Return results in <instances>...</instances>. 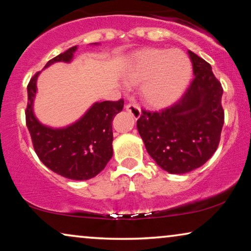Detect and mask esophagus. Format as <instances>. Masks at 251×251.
I'll return each instance as SVG.
<instances>
[{
	"mask_svg": "<svg viewBox=\"0 0 251 251\" xmlns=\"http://www.w3.org/2000/svg\"><path fill=\"white\" fill-rule=\"evenodd\" d=\"M126 110L128 111L129 113L131 114L134 119L140 118V115H141V110H140V107L138 106L137 104H134V103H129V104H126Z\"/></svg>",
	"mask_w": 251,
	"mask_h": 251,
	"instance_id": "1",
	"label": "esophagus"
}]
</instances>
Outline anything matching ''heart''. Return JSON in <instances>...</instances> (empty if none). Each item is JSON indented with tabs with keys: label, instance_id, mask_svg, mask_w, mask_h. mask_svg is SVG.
<instances>
[{
	"label": "heart",
	"instance_id": "b5f03b06",
	"mask_svg": "<svg viewBox=\"0 0 251 251\" xmlns=\"http://www.w3.org/2000/svg\"><path fill=\"white\" fill-rule=\"evenodd\" d=\"M191 62L179 50H144L134 56L125 75L128 85H140V96L154 107L177 100L190 80Z\"/></svg>",
	"mask_w": 251,
	"mask_h": 251
}]
</instances>
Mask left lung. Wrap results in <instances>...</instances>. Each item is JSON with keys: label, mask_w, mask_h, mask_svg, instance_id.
<instances>
[{"label": "left lung", "mask_w": 251, "mask_h": 251, "mask_svg": "<svg viewBox=\"0 0 251 251\" xmlns=\"http://www.w3.org/2000/svg\"><path fill=\"white\" fill-rule=\"evenodd\" d=\"M194 80L173 105L158 112L143 110L137 129L159 168L183 174L201 168L219 146L224 123L223 88L204 59L188 50Z\"/></svg>", "instance_id": "obj_1"}]
</instances>
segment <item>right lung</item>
<instances>
[{"mask_svg": "<svg viewBox=\"0 0 251 251\" xmlns=\"http://www.w3.org/2000/svg\"><path fill=\"white\" fill-rule=\"evenodd\" d=\"M97 45V43H94ZM77 46L50 60L45 68L56 62L70 63ZM37 72L28 83L26 123L34 150L44 164L71 180H89L104 170L113 156L112 122L122 111L125 100L97 101L77 121L63 128H52L38 121L34 113L37 93Z\"/></svg>", "mask_w": 251, "mask_h": 251, "instance_id": "add662e5", "label": "right lung"}]
</instances>
